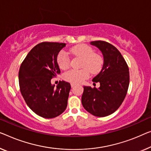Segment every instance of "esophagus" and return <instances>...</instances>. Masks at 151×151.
Listing matches in <instances>:
<instances>
[{"label":"esophagus","instance_id":"obj_1","mask_svg":"<svg viewBox=\"0 0 151 151\" xmlns=\"http://www.w3.org/2000/svg\"><path fill=\"white\" fill-rule=\"evenodd\" d=\"M75 85H76V84H75V83H71V87H74L75 86Z\"/></svg>","mask_w":151,"mask_h":151}]
</instances>
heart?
Wrapping results in <instances>:
<instances>
[{
  "mask_svg": "<svg viewBox=\"0 0 151 151\" xmlns=\"http://www.w3.org/2000/svg\"><path fill=\"white\" fill-rule=\"evenodd\" d=\"M70 53L76 56L83 58L81 70H70L64 75V78L67 81L73 83H80L89 78V73L96 75L102 68L104 60L98 53H94L92 47L85 44L77 45L72 47ZM58 64L62 70L69 68L70 60L66 51H62L58 55Z\"/></svg>",
  "mask_w": 151,
  "mask_h": 151,
  "instance_id": "b5f03b06",
  "label": "heart"
}]
</instances>
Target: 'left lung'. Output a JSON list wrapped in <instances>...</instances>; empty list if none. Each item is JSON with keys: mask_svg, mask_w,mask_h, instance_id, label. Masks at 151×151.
<instances>
[{"mask_svg": "<svg viewBox=\"0 0 151 151\" xmlns=\"http://www.w3.org/2000/svg\"><path fill=\"white\" fill-rule=\"evenodd\" d=\"M91 44L104 56L102 70L92 80L100 83V87L84 86L81 102L87 112L103 117L115 112L124 100L129 84V68L121 53L111 43L96 40Z\"/></svg>", "mask_w": 151, "mask_h": 151, "instance_id": "8db88e82", "label": "left lung"}]
</instances>
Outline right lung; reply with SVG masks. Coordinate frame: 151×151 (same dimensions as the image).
<instances>
[{"mask_svg": "<svg viewBox=\"0 0 151 151\" xmlns=\"http://www.w3.org/2000/svg\"><path fill=\"white\" fill-rule=\"evenodd\" d=\"M65 43L42 42L31 49L19 71L20 91L29 108L43 118L52 119L67 107L70 84L60 81L55 88L51 80L60 74L57 57Z\"/></svg>", "mask_w": 151, "mask_h": 151, "instance_id": "obj_1", "label": "right lung"}]
</instances>
